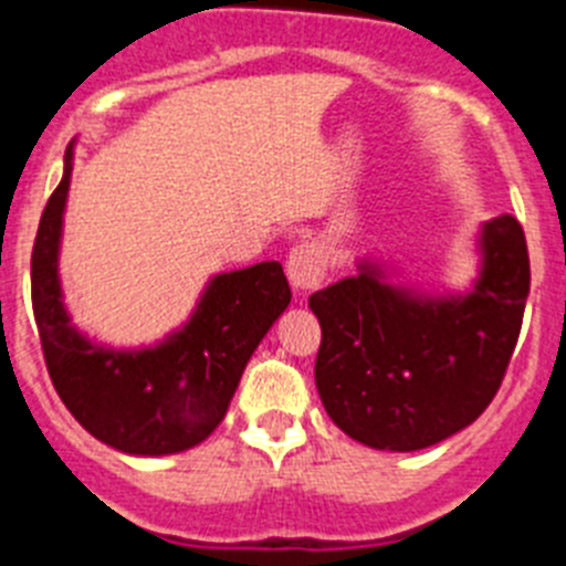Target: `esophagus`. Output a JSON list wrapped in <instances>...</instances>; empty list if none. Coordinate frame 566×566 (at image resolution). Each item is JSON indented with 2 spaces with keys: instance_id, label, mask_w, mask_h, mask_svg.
Returning a JSON list of instances; mask_svg holds the SVG:
<instances>
[{
  "instance_id": "obj_1",
  "label": "esophagus",
  "mask_w": 566,
  "mask_h": 566,
  "mask_svg": "<svg viewBox=\"0 0 566 566\" xmlns=\"http://www.w3.org/2000/svg\"><path fill=\"white\" fill-rule=\"evenodd\" d=\"M327 276V253L318 242H302L295 245L287 256V279L293 290L298 293H310L318 287Z\"/></svg>"
}]
</instances>
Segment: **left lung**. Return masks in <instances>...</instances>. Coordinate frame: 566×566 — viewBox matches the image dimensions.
<instances>
[{
    "label": "left lung",
    "mask_w": 566,
    "mask_h": 566,
    "mask_svg": "<svg viewBox=\"0 0 566 566\" xmlns=\"http://www.w3.org/2000/svg\"><path fill=\"white\" fill-rule=\"evenodd\" d=\"M468 293H420L380 262L310 295L321 324L315 386L344 434L380 451H420L471 426L511 364L531 293V256L516 217L480 231Z\"/></svg>",
    "instance_id": "1"
}]
</instances>
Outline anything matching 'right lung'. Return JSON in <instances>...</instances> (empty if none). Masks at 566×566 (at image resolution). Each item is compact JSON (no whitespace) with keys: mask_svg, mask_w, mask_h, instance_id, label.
I'll list each match as a JSON object with an SVG mask.
<instances>
[{"mask_svg":"<svg viewBox=\"0 0 566 566\" xmlns=\"http://www.w3.org/2000/svg\"><path fill=\"white\" fill-rule=\"evenodd\" d=\"M70 177L73 144L30 259L33 315L50 378L70 415L95 440L135 457L180 454L220 426L253 349L287 310L282 264L217 273L191 318L155 346L115 349L90 340L61 298L59 248Z\"/></svg>","mask_w":566,"mask_h":566,"instance_id":"right-lung-1","label":"right lung"}]
</instances>
